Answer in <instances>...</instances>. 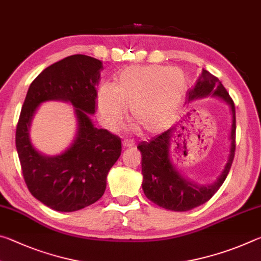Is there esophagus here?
<instances>
[{
    "mask_svg": "<svg viewBox=\"0 0 261 261\" xmlns=\"http://www.w3.org/2000/svg\"><path fill=\"white\" fill-rule=\"evenodd\" d=\"M122 145L126 148V147H131V146H134L135 143H134V141H132V140H127V139H125V140H123V141H122Z\"/></svg>",
    "mask_w": 261,
    "mask_h": 261,
    "instance_id": "1",
    "label": "esophagus"
}]
</instances>
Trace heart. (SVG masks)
Returning <instances> with one entry per match:
<instances>
[{
	"mask_svg": "<svg viewBox=\"0 0 261 261\" xmlns=\"http://www.w3.org/2000/svg\"><path fill=\"white\" fill-rule=\"evenodd\" d=\"M185 92L187 79L178 69L161 65L126 68L115 85L100 86L96 95L100 121L109 130L117 129L129 106L131 120L141 130L158 134L175 122Z\"/></svg>",
	"mask_w": 261,
	"mask_h": 261,
	"instance_id": "obj_1",
	"label": "heart"
}]
</instances>
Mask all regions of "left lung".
Instances as JSON below:
<instances>
[{
	"mask_svg": "<svg viewBox=\"0 0 261 261\" xmlns=\"http://www.w3.org/2000/svg\"><path fill=\"white\" fill-rule=\"evenodd\" d=\"M207 96L222 99L230 108L232 117L228 161L222 173L213 184L198 185L183 176L176 168L171 154V143L176 141H173L175 126L154 137L149 141H141L137 147L141 153V174L144 178L141 187L145 196L162 208L174 212H187L205 204L223 184L230 170L236 148L235 106L222 83L207 70L202 69L196 85L188 91L185 103Z\"/></svg>",
	"mask_w": 261,
	"mask_h": 261,
	"instance_id": "obj_1",
	"label": "left lung"
}]
</instances>
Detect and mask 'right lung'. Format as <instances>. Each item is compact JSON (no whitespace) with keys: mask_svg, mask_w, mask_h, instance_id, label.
Returning <instances> with one entry per match:
<instances>
[{"mask_svg":"<svg viewBox=\"0 0 261 261\" xmlns=\"http://www.w3.org/2000/svg\"><path fill=\"white\" fill-rule=\"evenodd\" d=\"M102 62L72 55L46 68L29 87L16 130V148L30 192L59 212H74L98 201L105 193L110 168L121 155V138L91 121ZM73 105L77 134L59 156L38 152L29 139L34 113L46 100Z\"/></svg>","mask_w":261,"mask_h":261,"instance_id":"add662e5","label":"right lung"}]
</instances>
